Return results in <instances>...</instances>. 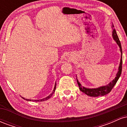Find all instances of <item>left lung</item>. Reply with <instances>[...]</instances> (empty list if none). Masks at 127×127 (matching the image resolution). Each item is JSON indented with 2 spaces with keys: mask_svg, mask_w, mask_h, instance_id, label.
I'll use <instances>...</instances> for the list:
<instances>
[{
  "mask_svg": "<svg viewBox=\"0 0 127 127\" xmlns=\"http://www.w3.org/2000/svg\"><path fill=\"white\" fill-rule=\"evenodd\" d=\"M112 37H113V39L116 43H117V45H118L119 47V49H120L121 51V60H120V63H119V65L118 67V71L116 75V77H115L114 79H113L111 82L109 83L107 85L105 86H102V87H100L98 88H85V87H83V86L80 84V82H79L78 79L76 78L77 82H78V86L79 87V90H81L82 93H85L87 94V95L90 96V97H97L98 96H103L105 95L106 94H107L108 93H110L112 90V88H113L115 84L117 82L118 80L119 79V77H120L121 75L122 72V47H121V42L119 41V39L118 36L117 35V33H116V30L114 29V26H112Z\"/></svg>",
  "mask_w": 127,
  "mask_h": 127,
  "instance_id": "left-lung-1",
  "label": "left lung"
}]
</instances>
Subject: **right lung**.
<instances>
[{"instance_id":"obj_1","label":"right lung","mask_w":127,"mask_h":127,"mask_svg":"<svg viewBox=\"0 0 127 127\" xmlns=\"http://www.w3.org/2000/svg\"><path fill=\"white\" fill-rule=\"evenodd\" d=\"M55 88H56V82H55V86H54V88L53 91L52 92L51 94L49 95L48 96V97H45V98H44L40 99V100H30V99H26V98H24V97H22V98H23V99H24V100H27V101H36V102H37V101H46V100H48L49 98H50L51 97V96L52 95V94H53L54 93V92H55Z\"/></svg>"}]
</instances>
